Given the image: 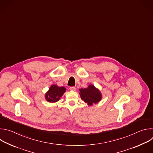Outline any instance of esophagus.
I'll return each mask as SVG.
<instances>
[{
  "label": "esophagus",
  "mask_w": 153,
  "mask_h": 153,
  "mask_svg": "<svg viewBox=\"0 0 153 153\" xmlns=\"http://www.w3.org/2000/svg\"><path fill=\"white\" fill-rule=\"evenodd\" d=\"M70 90L71 91H76V88H75L74 86H71V87H70Z\"/></svg>",
  "instance_id": "esophagus-1"
}]
</instances>
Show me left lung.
Masks as SVG:
<instances>
[{
	"instance_id": "obj_1",
	"label": "left lung",
	"mask_w": 153,
	"mask_h": 153,
	"mask_svg": "<svg viewBox=\"0 0 153 153\" xmlns=\"http://www.w3.org/2000/svg\"><path fill=\"white\" fill-rule=\"evenodd\" d=\"M81 99L89 106L96 104L102 99L100 91L93 85H90L86 88L79 89Z\"/></svg>"
}]
</instances>
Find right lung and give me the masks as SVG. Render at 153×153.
Listing matches in <instances>:
<instances>
[{
	"label": "right lung",
	"mask_w": 153,
	"mask_h": 153,
	"mask_svg": "<svg viewBox=\"0 0 153 153\" xmlns=\"http://www.w3.org/2000/svg\"><path fill=\"white\" fill-rule=\"evenodd\" d=\"M66 91L65 87L58 86L56 85H53L50 86L49 90L45 94V99L49 102H56L62 96Z\"/></svg>",
	"instance_id": "obj_1"
}]
</instances>
